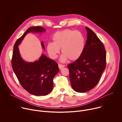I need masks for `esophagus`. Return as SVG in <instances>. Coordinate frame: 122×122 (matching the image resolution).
I'll use <instances>...</instances> for the list:
<instances>
[{
  "mask_svg": "<svg viewBox=\"0 0 122 122\" xmlns=\"http://www.w3.org/2000/svg\"><path fill=\"white\" fill-rule=\"evenodd\" d=\"M64 66H65L63 65H61V64H58V67H59V69L62 68H63Z\"/></svg>",
  "mask_w": 122,
  "mask_h": 122,
  "instance_id": "obj_1",
  "label": "esophagus"
}]
</instances>
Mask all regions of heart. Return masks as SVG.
I'll return each mask as SVG.
<instances>
[{
	"label": "heart",
	"instance_id": "b5f03b06",
	"mask_svg": "<svg viewBox=\"0 0 122 122\" xmlns=\"http://www.w3.org/2000/svg\"><path fill=\"white\" fill-rule=\"evenodd\" d=\"M85 47V40L82 34L78 31L65 29L56 32L53 37V42L47 45V50L50 57L56 59L61 49L63 55L60 61L64 63L68 59L75 60L82 55Z\"/></svg>",
	"mask_w": 122,
	"mask_h": 122
}]
</instances>
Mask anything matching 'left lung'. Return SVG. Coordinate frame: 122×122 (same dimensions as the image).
<instances>
[{
  "label": "left lung",
  "instance_id": "8db88e82",
  "mask_svg": "<svg viewBox=\"0 0 122 122\" xmlns=\"http://www.w3.org/2000/svg\"><path fill=\"white\" fill-rule=\"evenodd\" d=\"M86 29L87 36L82 55L67 65L72 87L79 93L94 88L106 66V52L103 43L91 29L86 27Z\"/></svg>",
  "mask_w": 122,
  "mask_h": 122
}]
</instances>
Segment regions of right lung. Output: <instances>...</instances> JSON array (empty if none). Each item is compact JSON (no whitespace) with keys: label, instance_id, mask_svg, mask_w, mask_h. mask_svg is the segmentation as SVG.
I'll return each instance as SVG.
<instances>
[{"label":"right lung","instance_id":"1","mask_svg":"<svg viewBox=\"0 0 122 122\" xmlns=\"http://www.w3.org/2000/svg\"><path fill=\"white\" fill-rule=\"evenodd\" d=\"M45 29L41 26H33L27 29L16 41L13 51L11 66L13 71L23 87L35 96H45L53 88V79L58 72V64L54 60L42 54L38 61L27 62L21 57L18 45L30 32L41 33ZM41 46L45 49L43 41Z\"/></svg>","mask_w":122,"mask_h":122}]
</instances>
